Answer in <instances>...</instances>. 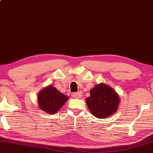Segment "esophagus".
Instances as JSON below:
<instances>
[{
  "label": "esophagus",
  "instance_id": "34e87169",
  "mask_svg": "<svg viewBox=\"0 0 153 153\" xmlns=\"http://www.w3.org/2000/svg\"><path fill=\"white\" fill-rule=\"evenodd\" d=\"M72 96L74 98H81V94H80L79 92H73L72 93Z\"/></svg>",
  "mask_w": 153,
  "mask_h": 153
}]
</instances>
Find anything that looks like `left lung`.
Wrapping results in <instances>:
<instances>
[{
    "label": "left lung",
    "instance_id": "8db88e82",
    "mask_svg": "<svg viewBox=\"0 0 153 153\" xmlns=\"http://www.w3.org/2000/svg\"><path fill=\"white\" fill-rule=\"evenodd\" d=\"M85 102L94 116L105 119L116 112L120 98L111 87L101 83L91 89L90 96L86 98Z\"/></svg>",
    "mask_w": 153,
    "mask_h": 153
}]
</instances>
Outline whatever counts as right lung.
Wrapping results in <instances>:
<instances>
[{
  "label": "right lung",
  "mask_w": 153,
  "mask_h": 153,
  "mask_svg": "<svg viewBox=\"0 0 153 153\" xmlns=\"http://www.w3.org/2000/svg\"><path fill=\"white\" fill-rule=\"evenodd\" d=\"M68 99L51 85L42 89L37 94L39 108L48 114H56Z\"/></svg>",
  "instance_id": "1"
}]
</instances>
